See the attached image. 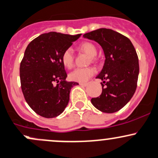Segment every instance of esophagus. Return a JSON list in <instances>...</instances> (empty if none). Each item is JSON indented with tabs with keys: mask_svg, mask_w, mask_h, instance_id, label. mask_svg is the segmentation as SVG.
Returning a JSON list of instances; mask_svg holds the SVG:
<instances>
[{
	"mask_svg": "<svg viewBox=\"0 0 158 158\" xmlns=\"http://www.w3.org/2000/svg\"><path fill=\"white\" fill-rule=\"evenodd\" d=\"M79 84L81 86V87H87V84H84V83H80Z\"/></svg>",
	"mask_w": 158,
	"mask_h": 158,
	"instance_id": "obj_1",
	"label": "esophagus"
}]
</instances>
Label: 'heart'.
<instances>
[{
	"instance_id": "b5f03b06",
	"label": "heart",
	"mask_w": 158,
	"mask_h": 158,
	"mask_svg": "<svg viewBox=\"0 0 158 158\" xmlns=\"http://www.w3.org/2000/svg\"><path fill=\"white\" fill-rule=\"evenodd\" d=\"M81 50L88 54L90 57L97 55V48L90 42H84L80 46ZM61 62L66 68H71L74 65V55L71 48H68L63 52L61 56ZM95 70L93 68H77L70 73L69 77L71 81L80 83H85L94 74Z\"/></svg>"
}]
</instances>
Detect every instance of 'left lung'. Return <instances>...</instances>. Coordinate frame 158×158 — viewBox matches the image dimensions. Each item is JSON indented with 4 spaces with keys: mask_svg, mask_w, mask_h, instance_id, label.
Segmentation results:
<instances>
[{
    "mask_svg": "<svg viewBox=\"0 0 158 158\" xmlns=\"http://www.w3.org/2000/svg\"><path fill=\"white\" fill-rule=\"evenodd\" d=\"M83 37L99 44L105 57L96 77L103 81L102 93L92 98V104L104 113L118 111L130 101L137 88L139 63L135 48L127 37L111 29L100 28Z\"/></svg>",
    "mask_w": 158,
    "mask_h": 158,
    "instance_id": "1",
    "label": "left lung"
}]
</instances>
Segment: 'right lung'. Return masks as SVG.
<instances>
[{
	"label": "right lung",
	"instance_id": "right-lung-1",
	"mask_svg": "<svg viewBox=\"0 0 158 158\" xmlns=\"http://www.w3.org/2000/svg\"><path fill=\"white\" fill-rule=\"evenodd\" d=\"M81 36L49 32L40 34L27 47L20 66L21 89L28 105L40 116L52 118L63 113L71 88L78 85L66 81L61 56ZM56 82L59 84L55 85Z\"/></svg>",
	"mask_w": 158,
	"mask_h": 158
}]
</instances>
